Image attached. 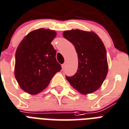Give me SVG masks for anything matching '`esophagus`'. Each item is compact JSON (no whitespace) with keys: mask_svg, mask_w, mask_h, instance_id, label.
<instances>
[{"mask_svg":"<svg viewBox=\"0 0 129 129\" xmlns=\"http://www.w3.org/2000/svg\"><path fill=\"white\" fill-rule=\"evenodd\" d=\"M65 66H66L65 63H64V64H62V69H64L65 68Z\"/></svg>","mask_w":129,"mask_h":129,"instance_id":"1","label":"esophagus"}]
</instances>
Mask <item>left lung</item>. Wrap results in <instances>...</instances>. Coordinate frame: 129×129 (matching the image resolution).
Listing matches in <instances>:
<instances>
[{
	"mask_svg": "<svg viewBox=\"0 0 129 129\" xmlns=\"http://www.w3.org/2000/svg\"><path fill=\"white\" fill-rule=\"evenodd\" d=\"M62 36L74 45L78 56L77 71L66 78L82 94L94 92L102 85L108 71L104 43L93 31L71 29L64 31Z\"/></svg>",
	"mask_w": 129,
	"mask_h": 129,
	"instance_id": "left-lung-1",
	"label": "left lung"
}]
</instances>
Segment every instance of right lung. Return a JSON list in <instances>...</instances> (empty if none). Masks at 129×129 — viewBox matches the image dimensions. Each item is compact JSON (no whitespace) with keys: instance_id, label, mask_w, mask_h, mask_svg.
Listing matches in <instances>:
<instances>
[{"instance_id":"right-lung-1","label":"right lung","mask_w":129,"mask_h":129,"mask_svg":"<svg viewBox=\"0 0 129 129\" xmlns=\"http://www.w3.org/2000/svg\"><path fill=\"white\" fill-rule=\"evenodd\" d=\"M56 32L41 28L31 31L18 46L15 53V76L20 87L29 94L41 92L61 66L52 41Z\"/></svg>"}]
</instances>
